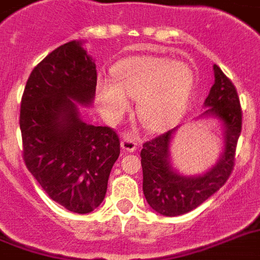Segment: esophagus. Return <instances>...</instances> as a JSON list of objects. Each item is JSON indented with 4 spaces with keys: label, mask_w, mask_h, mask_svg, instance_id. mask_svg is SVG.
<instances>
[{
    "label": "esophagus",
    "mask_w": 260,
    "mask_h": 260,
    "mask_svg": "<svg viewBox=\"0 0 260 260\" xmlns=\"http://www.w3.org/2000/svg\"><path fill=\"white\" fill-rule=\"evenodd\" d=\"M121 148L122 151L125 152H134L138 148V143H136V139L132 136H124L121 139Z\"/></svg>",
    "instance_id": "esophagus-1"
}]
</instances>
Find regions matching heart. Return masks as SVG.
I'll return each instance as SVG.
<instances>
[{
  "label": "heart",
  "mask_w": 260,
  "mask_h": 260,
  "mask_svg": "<svg viewBox=\"0 0 260 260\" xmlns=\"http://www.w3.org/2000/svg\"><path fill=\"white\" fill-rule=\"evenodd\" d=\"M113 77H99L95 94L101 112L118 121L138 99L136 114L148 131L161 132L176 124L188 106L193 72L188 64L166 57L142 55L122 59Z\"/></svg>",
  "instance_id": "b5f03b06"
}]
</instances>
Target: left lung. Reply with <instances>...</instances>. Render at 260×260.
Segmentation results:
<instances>
[{"mask_svg": "<svg viewBox=\"0 0 260 260\" xmlns=\"http://www.w3.org/2000/svg\"><path fill=\"white\" fill-rule=\"evenodd\" d=\"M214 84L198 118H214L221 125L222 152L205 173L187 176L173 165L170 146L180 126L143 144V193L154 211L176 217L201 206L226 183L235 165V151L241 132V109L237 91L219 67L214 65Z\"/></svg>", "mask_w": 260, "mask_h": 260, "instance_id": "8db88e82", "label": "left lung"}]
</instances>
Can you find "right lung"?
Wrapping results in <instances>:
<instances>
[{
  "instance_id": "right-lung-1",
  "label": "right lung",
  "mask_w": 260,
  "mask_h": 260,
  "mask_svg": "<svg viewBox=\"0 0 260 260\" xmlns=\"http://www.w3.org/2000/svg\"><path fill=\"white\" fill-rule=\"evenodd\" d=\"M83 43L57 47L34 68L20 109L27 169L50 199L77 214L104 202L120 155L116 132L80 116L94 102L96 86L95 61Z\"/></svg>"
}]
</instances>
